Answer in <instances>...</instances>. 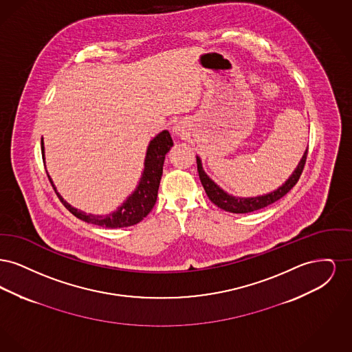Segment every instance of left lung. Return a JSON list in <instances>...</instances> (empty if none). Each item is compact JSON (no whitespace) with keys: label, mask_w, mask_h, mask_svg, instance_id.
Here are the masks:
<instances>
[{"label":"left lung","mask_w":352,"mask_h":352,"mask_svg":"<svg viewBox=\"0 0 352 352\" xmlns=\"http://www.w3.org/2000/svg\"><path fill=\"white\" fill-rule=\"evenodd\" d=\"M307 151L309 149H306V151H305V154H303L298 166L294 170L292 177L281 187H278L273 192H269V194H265L263 197H254V198H239V197L236 198V197L227 194L214 181H211L207 177V174L203 171L199 157H197V165H198V173H199L201 184H203L204 191H206L207 197L210 198V201H212L214 204H217L218 207H220L224 211L234 212V214H248V212H253L256 210L264 208V207H267L269 204L281 199L284 195H286L296 186V184L300 179V177H301L303 168H305Z\"/></svg>","instance_id":"1"}]
</instances>
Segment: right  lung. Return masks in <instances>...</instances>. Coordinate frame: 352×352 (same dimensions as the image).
Segmentation results:
<instances>
[{
    "mask_svg": "<svg viewBox=\"0 0 352 352\" xmlns=\"http://www.w3.org/2000/svg\"><path fill=\"white\" fill-rule=\"evenodd\" d=\"M174 145L173 138L168 131H164L158 134L155 138H153L148 148L146 153V160H145V168L142 173L141 182L138 187L135 188L133 194L126 199L125 203L118 207V211L100 217V215H91V214H84L83 211H79L74 207H71L67 201H63V198L56 192L54 184V190L58 195V198L63 203V206L67 208L68 211L83 221L96 224L104 228H122V227H129L140 223L148 214L151 212L157 201V195H158V187L161 182L162 177V170H164V161L165 155L168 154L170 148ZM42 158L45 160V149H43V142H42ZM49 177V175H47ZM49 179L51 178L49 177ZM52 184V182H51Z\"/></svg>",
    "mask_w": 352,
    "mask_h": 352,
    "instance_id": "add662e5",
    "label": "right lung"
}]
</instances>
